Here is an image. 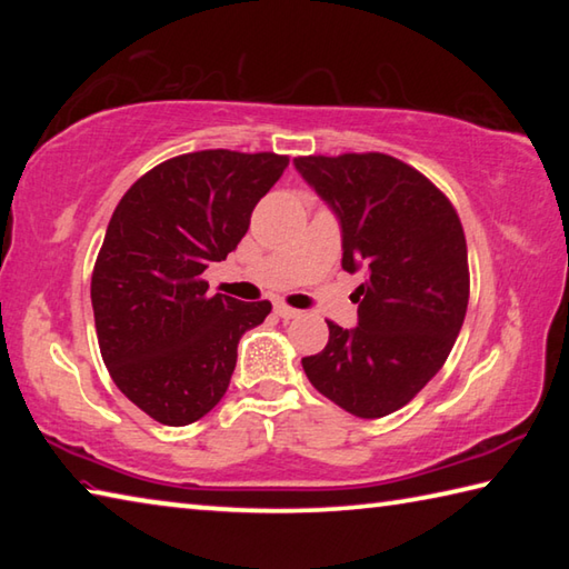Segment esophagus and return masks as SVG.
I'll list each match as a JSON object with an SVG mask.
<instances>
[{
	"instance_id": "1",
	"label": "esophagus",
	"mask_w": 569,
	"mask_h": 569,
	"mask_svg": "<svg viewBox=\"0 0 569 569\" xmlns=\"http://www.w3.org/2000/svg\"><path fill=\"white\" fill-rule=\"evenodd\" d=\"M273 311H276V316H281V319H286V321L298 319V316H301V311H296V308L286 306V303H276Z\"/></svg>"
}]
</instances>
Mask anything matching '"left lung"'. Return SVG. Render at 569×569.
Wrapping results in <instances>:
<instances>
[{
	"mask_svg": "<svg viewBox=\"0 0 569 569\" xmlns=\"http://www.w3.org/2000/svg\"><path fill=\"white\" fill-rule=\"evenodd\" d=\"M296 170L341 226L359 323L329 321V343L301 361L326 399L361 419L401 409L445 366L469 303L467 240L445 192L383 152L308 156Z\"/></svg>",
	"mask_w": 569,
	"mask_h": 569,
	"instance_id": "1",
	"label": "left lung"
}]
</instances>
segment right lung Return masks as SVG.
<instances>
[{
	"instance_id": "right-lung-1",
	"label": "right lung",
	"mask_w": 569,
	"mask_h": 569,
	"mask_svg": "<svg viewBox=\"0 0 569 569\" xmlns=\"http://www.w3.org/2000/svg\"><path fill=\"white\" fill-rule=\"evenodd\" d=\"M288 168L276 152L200 150L160 162L124 192L92 271V311L112 381L134 407L186 427L216 407L238 341L271 303L208 296L258 200Z\"/></svg>"
}]
</instances>
